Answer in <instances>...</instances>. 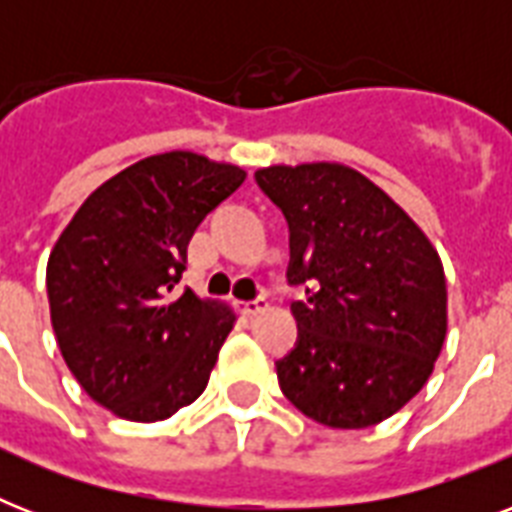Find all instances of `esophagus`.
I'll return each instance as SVG.
<instances>
[{
  "label": "esophagus",
  "instance_id": "34e87169",
  "mask_svg": "<svg viewBox=\"0 0 512 512\" xmlns=\"http://www.w3.org/2000/svg\"><path fill=\"white\" fill-rule=\"evenodd\" d=\"M268 308V300L260 297V300H252V303H241V313L244 316H257V313H263Z\"/></svg>",
  "mask_w": 512,
  "mask_h": 512
}]
</instances>
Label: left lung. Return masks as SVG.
<instances>
[{
    "label": "left lung",
    "instance_id": "8db88e82",
    "mask_svg": "<svg viewBox=\"0 0 512 512\" xmlns=\"http://www.w3.org/2000/svg\"><path fill=\"white\" fill-rule=\"evenodd\" d=\"M257 183L289 223L300 340L276 361L281 393L319 425L358 430L406 406L446 337V279L422 228L340 162L271 164Z\"/></svg>",
    "mask_w": 512,
    "mask_h": 512
}]
</instances>
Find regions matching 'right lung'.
<instances>
[{"label": "right lung", "instance_id": "right-lung-1", "mask_svg": "<svg viewBox=\"0 0 512 512\" xmlns=\"http://www.w3.org/2000/svg\"><path fill=\"white\" fill-rule=\"evenodd\" d=\"M244 180L193 151L146 156L98 185L55 241L47 297L60 356L116 417L167 420L207 388L236 311L170 292L193 231Z\"/></svg>", "mask_w": 512, "mask_h": 512}]
</instances>
